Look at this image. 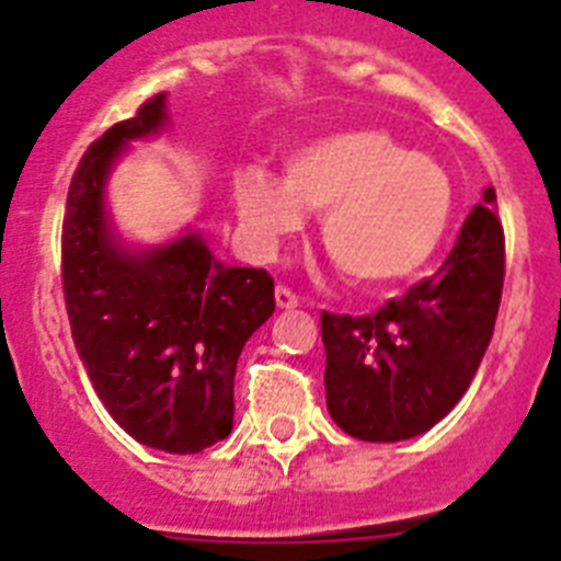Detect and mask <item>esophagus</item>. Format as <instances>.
Returning <instances> with one entry per match:
<instances>
[{
    "mask_svg": "<svg viewBox=\"0 0 561 561\" xmlns=\"http://www.w3.org/2000/svg\"><path fill=\"white\" fill-rule=\"evenodd\" d=\"M275 304H277V309H295V306L300 304V297H297L289 286H277Z\"/></svg>",
    "mask_w": 561,
    "mask_h": 561,
    "instance_id": "obj_1",
    "label": "esophagus"
}]
</instances>
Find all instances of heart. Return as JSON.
I'll return each instance as SVG.
<instances>
[{
  "label": "heart",
  "mask_w": 561,
  "mask_h": 561,
  "mask_svg": "<svg viewBox=\"0 0 561 561\" xmlns=\"http://www.w3.org/2000/svg\"><path fill=\"white\" fill-rule=\"evenodd\" d=\"M232 196L247 232L264 250L300 230L304 210L323 213L325 255L342 277L370 291L419 275L453 219L447 171L381 128L331 131L297 146L284 162V180L244 168Z\"/></svg>",
  "instance_id": "b5f03b06"
}]
</instances>
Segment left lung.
Wrapping results in <instances>:
<instances>
[{"mask_svg": "<svg viewBox=\"0 0 561 561\" xmlns=\"http://www.w3.org/2000/svg\"><path fill=\"white\" fill-rule=\"evenodd\" d=\"M485 187L435 275L374 314L320 317L325 404L336 427L359 440L427 433L478 374L505 277V236Z\"/></svg>", "mask_w": 561, "mask_h": 561, "instance_id": "1", "label": "left lung"}]
</instances>
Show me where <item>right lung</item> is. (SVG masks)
<instances>
[{
  "mask_svg": "<svg viewBox=\"0 0 561 561\" xmlns=\"http://www.w3.org/2000/svg\"><path fill=\"white\" fill-rule=\"evenodd\" d=\"M165 121V95H153L87 148L67 193L61 284L78 356L108 415L146 447L193 455L230 435L236 362L275 311V280L221 266L196 232L142 255L114 244L108 168Z\"/></svg>",
  "mask_w": 561,
  "mask_h": 561,
  "instance_id": "obj_1",
  "label": "right lung"
}]
</instances>
